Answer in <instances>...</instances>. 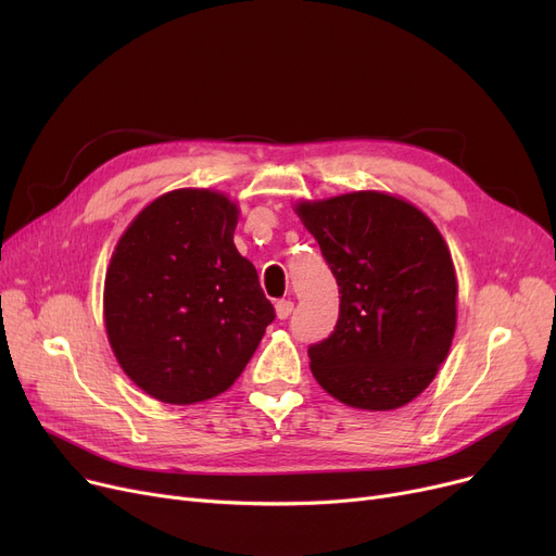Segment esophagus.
<instances>
[{"label":"esophagus","instance_id":"esophagus-1","mask_svg":"<svg viewBox=\"0 0 556 556\" xmlns=\"http://www.w3.org/2000/svg\"><path fill=\"white\" fill-rule=\"evenodd\" d=\"M275 311H277L279 319H286L290 313H293V302H290V300H279L275 304Z\"/></svg>","mask_w":556,"mask_h":556}]
</instances>
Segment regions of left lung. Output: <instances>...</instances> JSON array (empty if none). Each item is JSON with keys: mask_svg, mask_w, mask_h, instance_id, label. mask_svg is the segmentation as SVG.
Returning a JSON list of instances; mask_svg holds the SVG:
<instances>
[{"mask_svg": "<svg viewBox=\"0 0 556 556\" xmlns=\"http://www.w3.org/2000/svg\"><path fill=\"white\" fill-rule=\"evenodd\" d=\"M295 214L340 293L333 333L308 346L315 381L358 410L410 403L446 361L457 325V277L440 229L383 191L302 200Z\"/></svg>", "mask_w": 556, "mask_h": 556, "instance_id": "obj_1", "label": "left lung"}]
</instances>
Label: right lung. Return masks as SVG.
<instances>
[{
  "label": "right lung",
  "instance_id": "obj_1",
  "mask_svg": "<svg viewBox=\"0 0 556 556\" xmlns=\"http://www.w3.org/2000/svg\"><path fill=\"white\" fill-rule=\"evenodd\" d=\"M239 204L212 189L168 191L132 218L103 286L116 363L149 396L191 405L229 390L275 319L233 245Z\"/></svg>",
  "mask_w": 556,
  "mask_h": 556
}]
</instances>
